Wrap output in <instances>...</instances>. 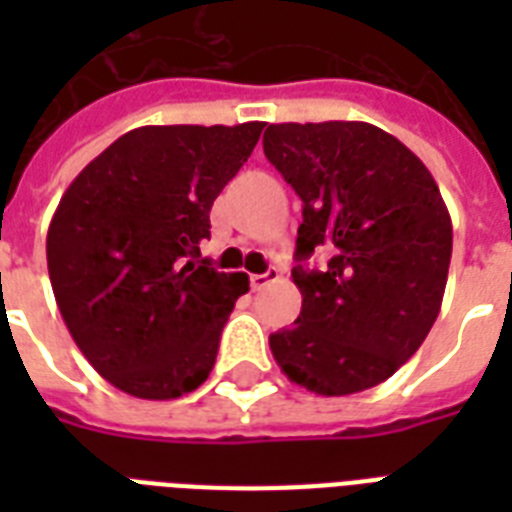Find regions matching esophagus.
<instances>
[{"instance_id":"34e87169","label":"esophagus","mask_w":512,"mask_h":512,"mask_svg":"<svg viewBox=\"0 0 512 512\" xmlns=\"http://www.w3.org/2000/svg\"><path fill=\"white\" fill-rule=\"evenodd\" d=\"M281 276V271L279 268H268V271L265 273H252V276H249V284H252V289H263V287H268V284H271V281H276Z\"/></svg>"}]
</instances>
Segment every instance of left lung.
<instances>
[{"label": "left lung", "mask_w": 512, "mask_h": 512, "mask_svg": "<svg viewBox=\"0 0 512 512\" xmlns=\"http://www.w3.org/2000/svg\"><path fill=\"white\" fill-rule=\"evenodd\" d=\"M268 162L303 199L292 268L303 311L271 335L281 372L350 396L401 369L428 337L452 260V217L428 167L366 122L271 124ZM313 251L330 263L305 269Z\"/></svg>", "instance_id": "left-lung-1"}]
</instances>
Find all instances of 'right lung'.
<instances>
[{"instance_id": "1", "label": "right lung", "mask_w": 512, "mask_h": 512, "mask_svg": "<svg viewBox=\"0 0 512 512\" xmlns=\"http://www.w3.org/2000/svg\"><path fill=\"white\" fill-rule=\"evenodd\" d=\"M263 127H138L63 193L47 231L52 292L84 358L114 388L170 401L212 372L249 279L199 263V244Z\"/></svg>"}]
</instances>
